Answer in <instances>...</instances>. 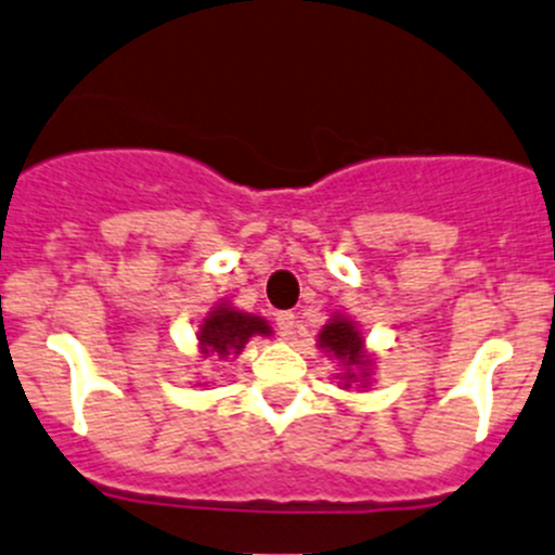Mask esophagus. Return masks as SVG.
Instances as JSON below:
<instances>
[{
    "instance_id": "34e87169",
    "label": "esophagus",
    "mask_w": 555,
    "mask_h": 555,
    "mask_svg": "<svg viewBox=\"0 0 555 555\" xmlns=\"http://www.w3.org/2000/svg\"><path fill=\"white\" fill-rule=\"evenodd\" d=\"M273 322H276L279 336H282V338L293 336V327H295V314H293V311H279V314L273 317Z\"/></svg>"
}]
</instances>
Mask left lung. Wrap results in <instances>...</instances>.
I'll return each mask as SVG.
<instances>
[{
	"label": "left lung",
	"mask_w": 555,
	"mask_h": 555,
	"mask_svg": "<svg viewBox=\"0 0 555 555\" xmlns=\"http://www.w3.org/2000/svg\"><path fill=\"white\" fill-rule=\"evenodd\" d=\"M317 347L341 365V371L336 374L341 390H369L371 376L376 371V358L365 347L363 327L352 317L344 311H333L331 320L317 333Z\"/></svg>",
	"instance_id": "left-lung-1"
}]
</instances>
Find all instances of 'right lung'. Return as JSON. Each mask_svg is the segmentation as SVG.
I'll use <instances>...</instances> for the list:
<instances>
[{
  "label": "right lung",
  "mask_w": 555,
  "mask_h": 555,
  "mask_svg": "<svg viewBox=\"0 0 555 555\" xmlns=\"http://www.w3.org/2000/svg\"><path fill=\"white\" fill-rule=\"evenodd\" d=\"M255 336H273V327L266 317L249 314L238 309L230 300H219L203 314L197 322L195 341L197 358L201 360H228L238 358L246 344ZM201 387H208V382H201Z\"/></svg>",
  "instance_id": "add662e5"
}]
</instances>
